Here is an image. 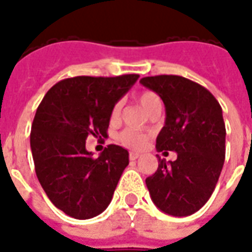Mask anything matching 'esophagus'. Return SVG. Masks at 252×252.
I'll return each mask as SVG.
<instances>
[{
	"label": "esophagus",
	"mask_w": 252,
	"mask_h": 252,
	"mask_svg": "<svg viewBox=\"0 0 252 252\" xmlns=\"http://www.w3.org/2000/svg\"><path fill=\"white\" fill-rule=\"evenodd\" d=\"M139 157H141V154H139V153H135V151H130V154H128V158L131 160L138 159Z\"/></svg>",
	"instance_id": "esophagus-1"
}]
</instances>
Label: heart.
<instances>
[{
	"mask_svg": "<svg viewBox=\"0 0 252 252\" xmlns=\"http://www.w3.org/2000/svg\"><path fill=\"white\" fill-rule=\"evenodd\" d=\"M137 102L142 107V110L145 111L146 114H150L151 111L162 107V102H160L159 95L154 92L146 90V92H142L137 97ZM121 109L122 105L121 102H117L110 110V122L111 124H118L119 118H121ZM118 142L121 145L128 147V149H133V150H141L142 147L146 146L147 143V137L145 134L135 133L133 130H124L122 133L118 135Z\"/></svg>",
	"mask_w": 252,
	"mask_h": 252,
	"instance_id": "b5f03b06",
	"label": "heart"
}]
</instances>
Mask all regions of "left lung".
<instances>
[{
	"instance_id": "obj_1",
	"label": "left lung",
	"mask_w": 252,
	"mask_h": 252,
	"mask_svg": "<svg viewBox=\"0 0 252 252\" xmlns=\"http://www.w3.org/2000/svg\"><path fill=\"white\" fill-rule=\"evenodd\" d=\"M139 82L164 103L166 121L157 150L175 151L177 159L158 157V169L146 178L154 205L173 217L202 209L217 186L226 155L222 107L199 83L179 75L145 77Z\"/></svg>"
}]
</instances>
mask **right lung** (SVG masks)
Returning <instances> with one entry per match:
<instances>
[{
	"instance_id": "right-lung-1",
	"label": "right lung",
	"mask_w": 252,
	"mask_h": 252,
	"mask_svg": "<svg viewBox=\"0 0 252 252\" xmlns=\"http://www.w3.org/2000/svg\"><path fill=\"white\" fill-rule=\"evenodd\" d=\"M138 78L125 74L63 79L39 103L30 133L35 174L53 205L71 218H94L110 205L128 164V151L109 145L93 158L86 139L107 137L111 107Z\"/></svg>"
}]
</instances>
